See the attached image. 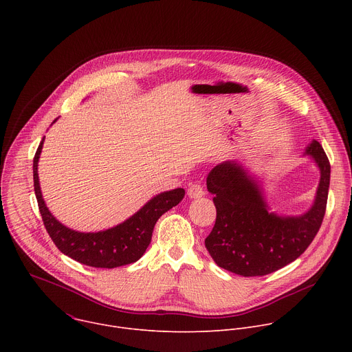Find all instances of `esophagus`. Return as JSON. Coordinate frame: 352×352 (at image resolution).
Listing matches in <instances>:
<instances>
[{"label":"esophagus","instance_id":"esophagus-1","mask_svg":"<svg viewBox=\"0 0 352 352\" xmlns=\"http://www.w3.org/2000/svg\"><path fill=\"white\" fill-rule=\"evenodd\" d=\"M204 195H205V190H204L202 185L197 184V182L192 184V185L188 188V196H189L190 199H199V197H202Z\"/></svg>","mask_w":352,"mask_h":352}]
</instances>
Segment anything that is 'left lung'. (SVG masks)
<instances>
[{"mask_svg": "<svg viewBox=\"0 0 352 352\" xmlns=\"http://www.w3.org/2000/svg\"><path fill=\"white\" fill-rule=\"evenodd\" d=\"M304 156L315 162L320 179L311 209L299 216L272 212L262 181L239 162H224L209 173L206 185L217 216L205 245L217 266L243 277L266 276L305 252L324 217L330 163L315 139Z\"/></svg>", "mask_w": 352, "mask_h": 352, "instance_id": "1", "label": "left lung"}]
</instances>
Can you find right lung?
Returning a JSON list of instances; mask_svg holds the SVG:
<instances>
[{
  "instance_id": "1",
  "label": "right lung",
  "mask_w": 352,
  "mask_h": 352,
  "mask_svg": "<svg viewBox=\"0 0 352 352\" xmlns=\"http://www.w3.org/2000/svg\"><path fill=\"white\" fill-rule=\"evenodd\" d=\"M57 120L58 118H56L54 122ZM43 142L44 138L33 159L34 193L44 227L56 246L71 259L91 267L114 269L139 261L152 241L156 221L181 202L185 190L177 188L156 195L133 216L109 230L97 232L75 231L61 224L48 210L43 199L37 173Z\"/></svg>"
}]
</instances>
